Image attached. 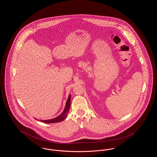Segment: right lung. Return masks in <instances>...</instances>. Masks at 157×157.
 <instances>
[{"label":"right lung","instance_id":"add662e5","mask_svg":"<svg viewBox=\"0 0 157 157\" xmlns=\"http://www.w3.org/2000/svg\"><path fill=\"white\" fill-rule=\"evenodd\" d=\"M71 94L69 95V97L67 98V101L66 103V105L65 107V109L62 113L57 116L56 118L50 119V120H40V121L45 123H59L60 121H63L66 117H67V113L70 109V105H71Z\"/></svg>","mask_w":157,"mask_h":157}]
</instances>
